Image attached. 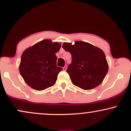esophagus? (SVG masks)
Listing matches in <instances>:
<instances>
[{
    "mask_svg": "<svg viewBox=\"0 0 131 131\" xmlns=\"http://www.w3.org/2000/svg\"><path fill=\"white\" fill-rule=\"evenodd\" d=\"M67 67H68V66L67 65V64H66V65L64 66L63 68V70L64 71H66L67 70Z\"/></svg>",
    "mask_w": 131,
    "mask_h": 131,
    "instance_id": "1",
    "label": "esophagus"
}]
</instances>
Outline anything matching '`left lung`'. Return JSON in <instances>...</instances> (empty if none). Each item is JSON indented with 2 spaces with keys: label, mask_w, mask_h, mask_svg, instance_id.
Here are the masks:
<instances>
[{
  "label": "left lung",
  "mask_w": 131,
  "mask_h": 131,
  "mask_svg": "<svg viewBox=\"0 0 131 131\" xmlns=\"http://www.w3.org/2000/svg\"><path fill=\"white\" fill-rule=\"evenodd\" d=\"M63 49L71 54L67 72L74 85L91 90L102 83L108 71L106 56L101 49L83 41L64 42Z\"/></svg>",
  "instance_id": "1"
}]
</instances>
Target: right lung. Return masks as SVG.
Wrapping results in <instances>:
<instances>
[{"label": "right lung", "instance_id": "1", "mask_svg": "<svg viewBox=\"0 0 131 131\" xmlns=\"http://www.w3.org/2000/svg\"><path fill=\"white\" fill-rule=\"evenodd\" d=\"M60 47V43L45 39L24 51L19 70L24 81L31 88L43 91L55 84L58 73L62 70L57 66L55 55Z\"/></svg>", "mask_w": 131, "mask_h": 131}]
</instances>
